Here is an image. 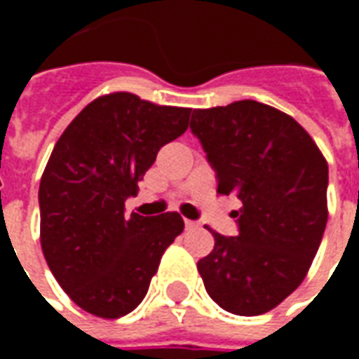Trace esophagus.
I'll return each mask as SVG.
<instances>
[{
    "instance_id": "34e87169",
    "label": "esophagus",
    "mask_w": 359,
    "mask_h": 359,
    "mask_svg": "<svg viewBox=\"0 0 359 359\" xmlns=\"http://www.w3.org/2000/svg\"><path fill=\"white\" fill-rule=\"evenodd\" d=\"M184 226H187L188 231H192V229H198V223H196V221H190V219H187V221H184Z\"/></svg>"
}]
</instances>
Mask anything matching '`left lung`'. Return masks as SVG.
I'll return each mask as SVG.
<instances>
[{"label": "left lung", "mask_w": 359, "mask_h": 359, "mask_svg": "<svg viewBox=\"0 0 359 359\" xmlns=\"http://www.w3.org/2000/svg\"><path fill=\"white\" fill-rule=\"evenodd\" d=\"M190 128L217 172V194L242 202L236 236L210 229L215 246L198 262L203 286L234 316H262L311 267L329 215V165L290 115L254 100L194 109Z\"/></svg>", "instance_id": "8db88e82"}]
</instances>
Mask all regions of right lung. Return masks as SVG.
<instances>
[{
    "mask_svg": "<svg viewBox=\"0 0 359 359\" xmlns=\"http://www.w3.org/2000/svg\"><path fill=\"white\" fill-rule=\"evenodd\" d=\"M190 111L130 92L100 95L51 151L38 192L42 252L61 288L92 316L130 313L184 231L177 211L125 215V202L138 194L157 151L184 134Z\"/></svg>",
    "mask_w": 359,
    "mask_h": 359,
    "instance_id": "obj_1",
    "label": "right lung"
}]
</instances>
